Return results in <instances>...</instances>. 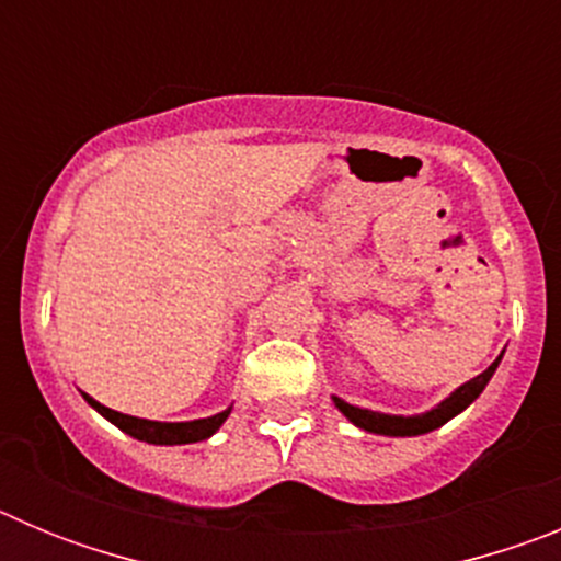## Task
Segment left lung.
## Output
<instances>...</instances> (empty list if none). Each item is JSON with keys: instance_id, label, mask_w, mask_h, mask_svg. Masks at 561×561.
Returning a JSON list of instances; mask_svg holds the SVG:
<instances>
[{"instance_id": "left-lung-1", "label": "left lung", "mask_w": 561, "mask_h": 561, "mask_svg": "<svg viewBox=\"0 0 561 561\" xmlns=\"http://www.w3.org/2000/svg\"><path fill=\"white\" fill-rule=\"evenodd\" d=\"M500 359H494L489 368L483 370L480 376H474L472 381H466L463 388L455 390L453 396H449L447 401H440L438 408L430 410V413L424 415H413V419H401V415H381V413H370V410H362V408H354V404H348V401L342 399H334L336 408L342 410V413L348 415L351 421H354L356 427L368 430V433H379V435H421V433H430V430L440 427V424H447L453 415H458L460 410H466L469 404H472L474 399H478L480 393H483V388L489 385V379H492V374L497 370Z\"/></svg>"}]
</instances>
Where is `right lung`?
<instances>
[{
  "label": "right lung",
  "mask_w": 561,
  "mask_h": 561,
  "mask_svg": "<svg viewBox=\"0 0 561 561\" xmlns=\"http://www.w3.org/2000/svg\"><path fill=\"white\" fill-rule=\"evenodd\" d=\"M83 399L92 404L101 415H106L114 427H121L123 433H128L137 440H148V444H196V440L210 438L216 430L221 427L230 415V410L219 415H210V419L199 421H180V424H162V421H146V419H134V415H123L117 410L103 408L101 401H95L92 396L83 393Z\"/></svg>",
  "instance_id": "1"
}]
</instances>
